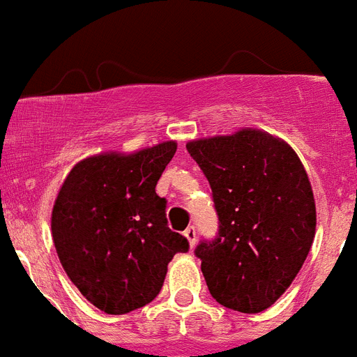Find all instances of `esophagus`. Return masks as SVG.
Returning a JSON list of instances; mask_svg holds the SVG:
<instances>
[{"instance_id":"34e87169","label":"esophagus","mask_w":357,"mask_h":357,"mask_svg":"<svg viewBox=\"0 0 357 357\" xmlns=\"http://www.w3.org/2000/svg\"><path fill=\"white\" fill-rule=\"evenodd\" d=\"M184 236L188 238V242H190V248H195V242H197V231H195L193 225H190V227L184 231Z\"/></svg>"}]
</instances>
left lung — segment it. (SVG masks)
<instances>
[{
	"instance_id": "obj_1",
	"label": "left lung",
	"mask_w": 357,
	"mask_h": 357,
	"mask_svg": "<svg viewBox=\"0 0 357 357\" xmlns=\"http://www.w3.org/2000/svg\"><path fill=\"white\" fill-rule=\"evenodd\" d=\"M209 181L218 236L199 243L204 278L220 305L261 312L287 291L316 234V204L296 151L257 128L185 144Z\"/></svg>"
}]
</instances>
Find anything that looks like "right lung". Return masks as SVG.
<instances>
[{
	"instance_id": "1",
	"label": "right lung",
	"mask_w": 357,
	"mask_h": 357,
	"mask_svg": "<svg viewBox=\"0 0 357 357\" xmlns=\"http://www.w3.org/2000/svg\"><path fill=\"white\" fill-rule=\"evenodd\" d=\"M176 151L166 141L133 153L105 151L79 160L52 209V238L75 287L106 314H126L157 298L167 264L190 249L167 227L155 193Z\"/></svg>"
}]
</instances>
